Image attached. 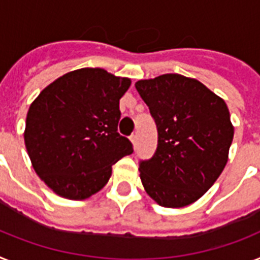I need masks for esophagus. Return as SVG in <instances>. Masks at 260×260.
I'll use <instances>...</instances> for the list:
<instances>
[{"instance_id": "1", "label": "esophagus", "mask_w": 260, "mask_h": 260, "mask_svg": "<svg viewBox=\"0 0 260 260\" xmlns=\"http://www.w3.org/2000/svg\"><path fill=\"white\" fill-rule=\"evenodd\" d=\"M130 142L133 143V146H137V142H138V137H137V134H132L130 135Z\"/></svg>"}]
</instances>
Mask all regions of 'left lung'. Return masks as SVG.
<instances>
[{
  "mask_svg": "<svg viewBox=\"0 0 260 260\" xmlns=\"http://www.w3.org/2000/svg\"><path fill=\"white\" fill-rule=\"evenodd\" d=\"M158 128L153 158L139 165L150 198L164 207L194 203L222 174L234 126L226 102L199 82L164 74L135 83Z\"/></svg>",
  "mask_w": 260,
  "mask_h": 260,
  "instance_id": "left-lung-1",
  "label": "left lung"
}]
</instances>
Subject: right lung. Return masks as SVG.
<instances>
[{"mask_svg": "<svg viewBox=\"0 0 260 260\" xmlns=\"http://www.w3.org/2000/svg\"><path fill=\"white\" fill-rule=\"evenodd\" d=\"M132 85L100 68L73 70L31 102L23 133L31 166L57 195L83 201L104 188L111 166L133 153L117 133L119 100Z\"/></svg>", "mask_w": 260, "mask_h": 260, "instance_id": "add662e5", "label": "right lung"}]
</instances>
